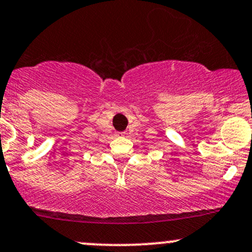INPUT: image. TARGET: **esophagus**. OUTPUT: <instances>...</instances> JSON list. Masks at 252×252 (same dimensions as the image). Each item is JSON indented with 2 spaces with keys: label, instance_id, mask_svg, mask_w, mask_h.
Returning a JSON list of instances; mask_svg holds the SVG:
<instances>
[{
  "label": "esophagus",
  "instance_id": "esophagus-1",
  "mask_svg": "<svg viewBox=\"0 0 252 252\" xmlns=\"http://www.w3.org/2000/svg\"><path fill=\"white\" fill-rule=\"evenodd\" d=\"M126 135V132H117V136H124Z\"/></svg>",
  "mask_w": 252,
  "mask_h": 252
}]
</instances>
